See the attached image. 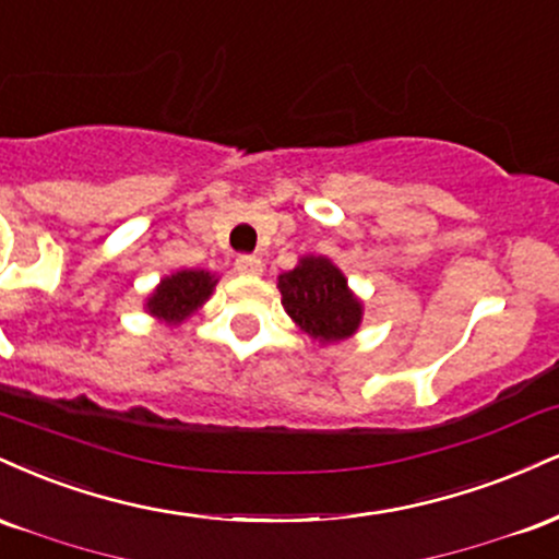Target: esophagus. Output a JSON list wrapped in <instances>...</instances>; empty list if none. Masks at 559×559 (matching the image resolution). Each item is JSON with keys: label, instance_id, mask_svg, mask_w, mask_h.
<instances>
[{"label": "esophagus", "instance_id": "34e87169", "mask_svg": "<svg viewBox=\"0 0 559 559\" xmlns=\"http://www.w3.org/2000/svg\"><path fill=\"white\" fill-rule=\"evenodd\" d=\"M235 272L246 274V277H259V274L264 272V261H261L259 255L242 253L235 259Z\"/></svg>", "mask_w": 559, "mask_h": 559}]
</instances>
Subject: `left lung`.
<instances>
[{
  "label": "left lung",
  "instance_id": "1",
  "mask_svg": "<svg viewBox=\"0 0 559 559\" xmlns=\"http://www.w3.org/2000/svg\"><path fill=\"white\" fill-rule=\"evenodd\" d=\"M277 287L295 324L324 345L353 337L364 319V304L326 255H304L298 266L280 274Z\"/></svg>",
  "mask_w": 559,
  "mask_h": 559
}]
</instances>
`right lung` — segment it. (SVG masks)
Masks as SVG:
<instances>
[{"label":"right lung","mask_w":559,"mask_h":559,"mask_svg":"<svg viewBox=\"0 0 559 559\" xmlns=\"http://www.w3.org/2000/svg\"><path fill=\"white\" fill-rule=\"evenodd\" d=\"M214 287V274L203 272V269H182L156 285V290L146 300V311L169 326L182 324L212 298Z\"/></svg>","instance_id":"obj_1"}]
</instances>
